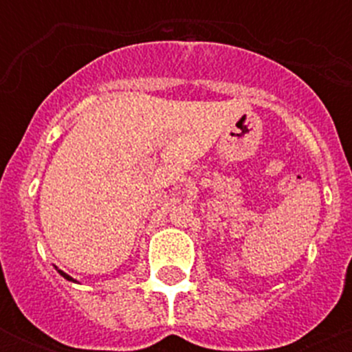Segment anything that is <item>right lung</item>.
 I'll use <instances>...</instances> for the list:
<instances>
[{"label": "right lung", "instance_id": "obj_1", "mask_svg": "<svg viewBox=\"0 0 352 352\" xmlns=\"http://www.w3.org/2000/svg\"><path fill=\"white\" fill-rule=\"evenodd\" d=\"M58 272L62 274V276H63V278H65V279H69V281H74V279L71 278V276H67V274H65V272H62V270H58Z\"/></svg>", "mask_w": 352, "mask_h": 352}]
</instances>
